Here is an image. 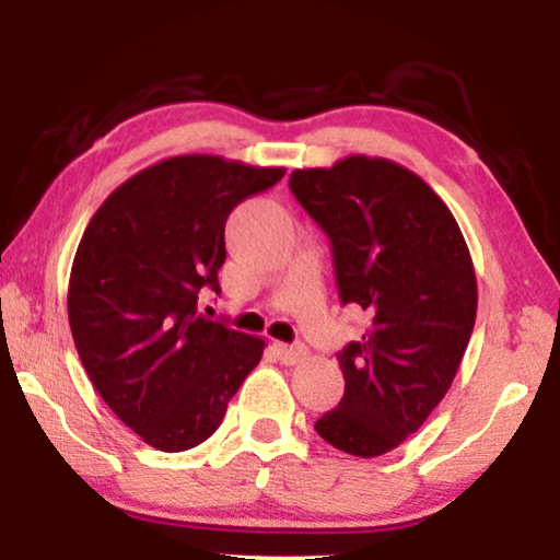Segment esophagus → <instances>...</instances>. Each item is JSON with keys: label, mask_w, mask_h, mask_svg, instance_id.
I'll list each match as a JSON object with an SVG mask.
<instances>
[{"label": "esophagus", "mask_w": 560, "mask_h": 560, "mask_svg": "<svg viewBox=\"0 0 560 560\" xmlns=\"http://www.w3.org/2000/svg\"><path fill=\"white\" fill-rule=\"evenodd\" d=\"M275 354H278L282 364H298V362H303L305 347H303V343H282V341H278V343H275Z\"/></svg>", "instance_id": "esophagus-1"}]
</instances>
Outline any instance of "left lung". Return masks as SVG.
<instances>
[{"label":"left lung","instance_id":"8db88e82","mask_svg":"<svg viewBox=\"0 0 560 560\" xmlns=\"http://www.w3.org/2000/svg\"><path fill=\"white\" fill-rule=\"evenodd\" d=\"M331 240L336 288L370 326L339 351L343 397L316 431L351 456H382L448 393L477 318V275L448 206L408 167L351 155L290 173Z\"/></svg>","mask_w":560,"mask_h":560}]
</instances>
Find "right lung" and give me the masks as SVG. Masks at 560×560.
Listing matches in <instances>:
<instances>
[{
    "instance_id": "obj_1",
    "label": "right lung",
    "mask_w": 560,
    "mask_h": 560,
    "mask_svg": "<svg viewBox=\"0 0 560 560\" xmlns=\"http://www.w3.org/2000/svg\"><path fill=\"white\" fill-rule=\"evenodd\" d=\"M282 167L178 155L132 175L98 206L75 249L68 324L102 400L152 448L188 451L224 420L265 341L198 313L219 293L234 206Z\"/></svg>"
}]
</instances>
